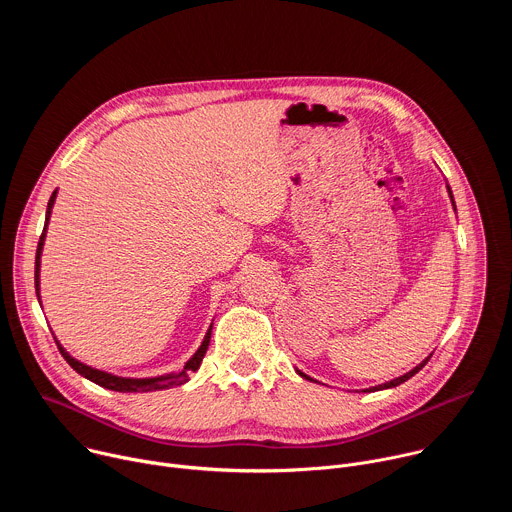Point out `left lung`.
<instances>
[{"mask_svg": "<svg viewBox=\"0 0 512 512\" xmlns=\"http://www.w3.org/2000/svg\"><path fill=\"white\" fill-rule=\"evenodd\" d=\"M448 194H450V198H452V206H454V210H456V204H454V194H452V188L448 186ZM431 356H427V358H423L415 369H411L409 373H405V375H401V377H397V379H393V381H389V383H385V385H377V387H371V389H367L364 393H373V391H383V389H393V387H397V385H401V383H405V381H409L413 375H417L423 367H425V362L429 360ZM298 375L302 377V379H306V381H314L312 377H308L306 373H302V371H298Z\"/></svg>", "mask_w": 512, "mask_h": 512, "instance_id": "left-lung-1", "label": "left lung"}]
</instances>
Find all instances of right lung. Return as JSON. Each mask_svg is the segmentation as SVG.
I'll use <instances>...</instances> for the list:
<instances>
[{"label": "right lung", "mask_w": 512, "mask_h": 512, "mask_svg": "<svg viewBox=\"0 0 512 512\" xmlns=\"http://www.w3.org/2000/svg\"><path fill=\"white\" fill-rule=\"evenodd\" d=\"M56 192H52L50 200H48V208H46V221H44V231H42V237H40V243H38V249H36V271H34V283H36V296H38V302H40V263H42V249H44V239H46V229H48V223H50V214H52V206H54V200H56ZM42 306V304H40ZM210 332H212V324L202 340V344L198 346V350L192 354V358L184 364V369L180 373H170V375H162V377H150V379H131V377H117V375H111V373H105V371H99V369H93L89 367V364L77 360L75 356H70L62 344L56 340V346L60 350V354L64 356V360L70 364L72 369H75L81 377L93 381L95 385L99 387H105V389H111V391H119V393H148V391H162V389H170V387H176V385H184L190 377V373L198 371L200 369V362L208 350V344H210Z\"/></svg>", "instance_id": "right-lung-1"}]
</instances>
